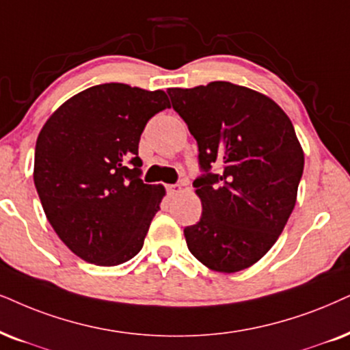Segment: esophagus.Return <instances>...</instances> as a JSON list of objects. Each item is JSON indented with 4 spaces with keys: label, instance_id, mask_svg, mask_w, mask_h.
<instances>
[{
    "label": "esophagus",
    "instance_id": "1",
    "mask_svg": "<svg viewBox=\"0 0 350 350\" xmlns=\"http://www.w3.org/2000/svg\"><path fill=\"white\" fill-rule=\"evenodd\" d=\"M166 189H167V193H170V196H178V193L183 192V185L180 184H170V185H166Z\"/></svg>",
    "mask_w": 350,
    "mask_h": 350
}]
</instances>
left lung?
I'll return each mask as SVG.
<instances>
[{"label": "left lung", "mask_w": 350, "mask_h": 350, "mask_svg": "<svg viewBox=\"0 0 350 350\" xmlns=\"http://www.w3.org/2000/svg\"><path fill=\"white\" fill-rule=\"evenodd\" d=\"M167 94L205 171L193 180L202 218L184 229L190 254L213 271H242L267 255L293 213L302 145L281 106L249 87L215 81Z\"/></svg>", "instance_id": "8db88e82"}]
</instances>
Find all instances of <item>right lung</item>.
Wrapping results in <instances>:
<instances>
[{
  "mask_svg": "<svg viewBox=\"0 0 350 350\" xmlns=\"http://www.w3.org/2000/svg\"><path fill=\"white\" fill-rule=\"evenodd\" d=\"M170 106L163 90L103 83L46 119L33 183L57 237L79 258L116 267L144 247L166 190L140 179L139 142L148 119Z\"/></svg>",
  "mask_w": 350,
  "mask_h": 350,
  "instance_id": "right-lung-1",
  "label": "right lung"
}]
</instances>
